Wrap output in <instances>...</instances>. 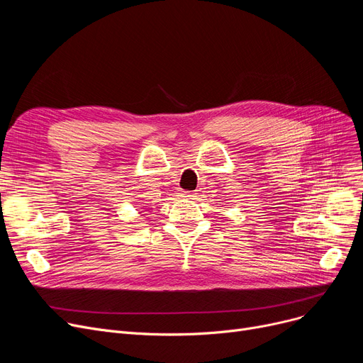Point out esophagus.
I'll use <instances>...</instances> for the list:
<instances>
[{"label": "esophagus", "instance_id": "esophagus-1", "mask_svg": "<svg viewBox=\"0 0 363 363\" xmlns=\"http://www.w3.org/2000/svg\"><path fill=\"white\" fill-rule=\"evenodd\" d=\"M181 196H182V197H186V199H191V200H194V199L197 197V194H196V193H191V191H182Z\"/></svg>", "mask_w": 363, "mask_h": 363}]
</instances>
